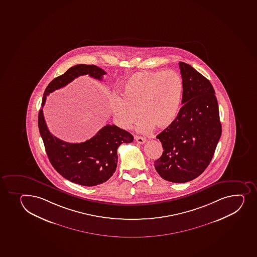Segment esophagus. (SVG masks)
<instances>
[{
	"label": "esophagus",
	"instance_id": "1",
	"mask_svg": "<svg viewBox=\"0 0 257 257\" xmlns=\"http://www.w3.org/2000/svg\"><path fill=\"white\" fill-rule=\"evenodd\" d=\"M135 140L137 143H139V144H143V143H146V138H142V137H135Z\"/></svg>",
	"mask_w": 257,
	"mask_h": 257
}]
</instances>
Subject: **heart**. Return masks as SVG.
<instances>
[{
  "label": "heart",
  "instance_id": "b5f03b06",
  "mask_svg": "<svg viewBox=\"0 0 257 257\" xmlns=\"http://www.w3.org/2000/svg\"><path fill=\"white\" fill-rule=\"evenodd\" d=\"M182 78L175 71L138 72L120 85L122 98L114 97L111 111L114 121L122 129H129L138 118L140 133L156 126L164 129L176 119L182 100Z\"/></svg>",
  "mask_w": 257,
  "mask_h": 257
}]
</instances>
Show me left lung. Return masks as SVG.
<instances>
[{
  "label": "left lung",
  "mask_w": 257,
  "mask_h": 257,
  "mask_svg": "<svg viewBox=\"0 0 257 257\" xmlns=\"http://www.w3.org/2000/svg\"><path fill=\"white\" fill-rule=\"evenodd\" d=\"M179 65L184 84L183 106L175 121L157 136L164 152L154 167L164 180L185 183L198 177L209 165L222 125L209 80L188 64Z\"/></svg>",
  "instance_id": "1"
}]
</instances>
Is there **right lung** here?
Segmentation results:
<instances>
[{
	"mask_svg": "<svg viewBox=\"0 0 257 257\" xmlns=\"http://www.w3.org/2000/svg\"><path fill=\"white\" fill-rule=\"evenodd\" d=\"M105 74L103 69L94 65L80 64L72 66L48 85L43 97L42 108L46 96L65 87L75 78L89 75L101 81ZM38 125L45 151L54 169L66 180L84 186L100 185L111 177L116 170L117 149L122 143H133L134 139L126 131L114 124H106L84 143H66L50 133L42 108L39 112Z\"/></svg>",
	"mask_w": 257,
	"mask_h": 257,
	"instance_id": "right-lung-1",
	"label": "right lung"
}]
</instances>
